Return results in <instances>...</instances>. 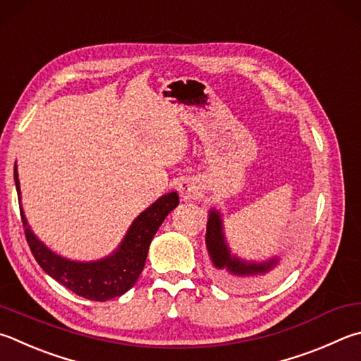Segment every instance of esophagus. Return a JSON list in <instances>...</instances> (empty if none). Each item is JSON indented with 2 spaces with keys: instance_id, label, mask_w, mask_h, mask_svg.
I'll use <instances>...</instances> for the list:
<instances>
[{
  "instance_id": "esophagus-1",
  "label": "esophagus",
  "mask_w": 361,
  "mask_h": 361,
  "mask_svg": "<svg viewBox=\"0 0 361 361\" xmlns=\"http://www.w3.org/2000/svg\"><path fill=\"white\" fill-rule=\"evenodd\" d=\"M178 192H180V197L183 200H194L199 195L197 183L191 178L183 180L178 186Z\"/></svg>"
}]
</instances>
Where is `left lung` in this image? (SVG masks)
<instances>
[{
	"label": "left lung",
	"mask_w": 361,
	"mask_h": 361,
	"mask_svg": "<svg viewBox=\"0 0 361 361\" xmlns=\"http://www.w3.org/2000/svg\"><path fill=\"white\" fill-rule=\"evenodd\" d=\"M207 247L213 265L219 270H226L232 276H252V274L267 273L276 265V259H271L264 264H254V262H243L231 254L226 245L224 233H222V221L218 212L212 209L209 212L208 224H207ZM235 283V281H233Z\"/></svg>",
	"instance_id": "1"
}]
</instances>
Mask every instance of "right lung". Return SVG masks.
<instances>
[{"label": "right lung", "instance_id": "add662e5", "mask_svg": "<svg viewBox=\"0 0 361 361\" xmlns=\"http://www.w3.org/2000/svg\"><path fill=\"white\" fill-rule=\"evenodd\" d=\"M14 180L17 194L20 195L17 166L14 167ZM178 203L180 200L176 192L162 195L133 222L115 254L109 255L107 259L88 262V264L63 259L51 252L30 231L22 208L20 216L26 241H28L31 252L37 264L42 267V270L78 297L93 301H106L120 297L135 284L143 267H145L148 247L154 233L158 232L166 216Z\"/></svg>", "mask_w": 361, "mask_h": 361}]
</instances>
